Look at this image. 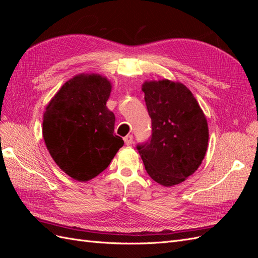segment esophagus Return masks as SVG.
<instances>
[{"label": "esophagus", "mask_w": 258, "mask_h": 258, "mask_svg": "<svg viewBox=\"0 0 258 258\" xmlns=\"http://www.w3.org/2000/svg\"><path fill=\"white\" fill-rule=\"evenodd\" d=\"M123 141H124V144H126V145H131L132 143H134V137H132L131 135L124 137Z\"/></svg>", "instance_id": "esophagus-1"}]
</instances>
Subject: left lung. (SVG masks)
I'll use <instances>...</instances> for the list:
<instances>
[{
	"label": "left lung",
	"instance_id": "left-lung-1",
	"mask_svg": "<svg viewBox=\"0 0 258 258\" xmlns=\"http://www.w3.org/2000/svg\"><path fill=\"white\" fill-rule=\"evenodd\" d=\"M152 138L138 151L155 182L174 186L184 182L204 160L209 142L208 121L186 86L169 80L142 85Z\"/></svg>",
	"mask_w": 258,
	"mask_h": 258
}]
</instances>
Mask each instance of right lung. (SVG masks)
Listing matches in <instances>:
<instances>
[{
    "mask_svg": "<svg viewBox=\"0 0 258 258\" xmlns=\"http://www.w3.org/2000/svg\"><path fill=\"white\" fill-rule=\"evenodd\" d=\"M112 83L100 74L66 82L43 115V138L57 166L79 182L105 170L123 145L114 134L115 115L106 107Z\"/></svg>",
    "mask_w": 258,
    "mask_h": 258,
    "instance_id": "add662e5",
    "label": "right lung"
}]
</instances>
